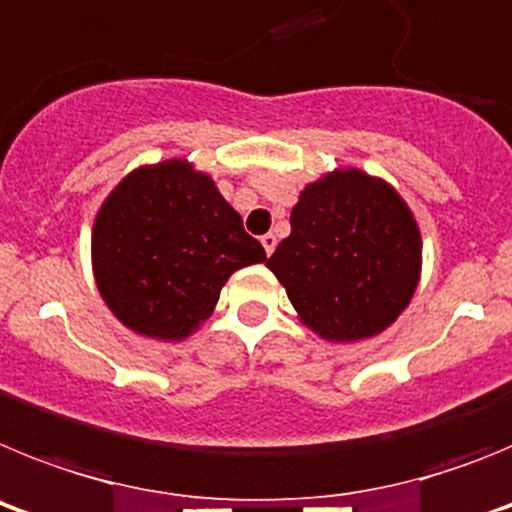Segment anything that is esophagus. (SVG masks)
I'll list each match as a JSON object with an SVG mask.
<instances>
[{
    "mask_svg": "<svg viewBox=\"0 0 512 512\" xmlns=\"http://www.w3.org/2000/svg\"><path fill=\"white\" fill-rule=\"evenodd\" d=\"M261 246H264L266 256H271V253H274V248H277V235H274V233L261 235Z\"/></svg>",
    "mask_w": 512,
    "mask_h": 512,
    "instance_id": "esophagus-1",
    "label": "esophagus"
}]
</instances>
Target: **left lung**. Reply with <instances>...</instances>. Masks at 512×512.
Returning <instances> with one entry per match:
<instances>
[{"label":"left lung","mask_w":512,"mask_h":512,"mask_svg":"<svg viewBox=\"0 0 512 512\" xmlns=\"http://www.w3.org/2000/svg\"><path fill=\"white\" fill-rule=\"evenodd\" d=\"M292 233L266 261L302 323L333 343L390 328L420 282L423 241L408 202L384 179L336 169L307 184Z\"/></svg>","instance_id":"left-lung-1"}]
</instances>
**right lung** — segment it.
<instances>
[{
    "label": "right lung",
    "mask_w": 512,
    "mask_h": 512,
    "mask_svg": "<svg viewBox=\"0 0 512 512\" xmlns=\"http://www.w3.org/2000/svg\"><path fill=\"white\" fill-rule=\"evenodd\" d=\"M264 261L241 215L184 158L130 171L94 217L99 295L122 325L156 341L194 333L230 274Z\"/></svg>",
    "instance_id": "add662e5"
}]
</instances>
